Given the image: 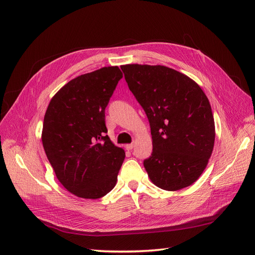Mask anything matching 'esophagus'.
Listing matches in <instances>:
<instances>
[{
	"label": "esophagus",
	"instance_id": "esophagus-1",
	"mask_svg": "<svg viewBox=\"0 0 255 255\" xmlns=\"http://www.w3.org/2000/svg\"><path fill=\"white\" fill-rule=\"evenodd\" d=\"M134 148V143H129V144H127L126 145V149L128 150V151H130Z\"/></svg>",
	"mask_w": 255,
	"mask_h": 255
}]
</instances>
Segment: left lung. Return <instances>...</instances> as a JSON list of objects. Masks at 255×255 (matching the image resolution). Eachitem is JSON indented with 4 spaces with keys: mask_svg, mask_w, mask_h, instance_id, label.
Returning <instances> with one entry per match:
<instances>
[{
    "mask_svg": "<svg viewBox=\"0 0 255 255\" xmlns=\"http://www.w3.org/2000/svg\"><path fill=\"white\" fill-rule=\"evenodd\" d=\"M129 90L150 122L153 152L143 161L151 182L175 191L202 174L214 149L210 101L187 75L166 66H121Z\"/></svg>",
    "mask_w": 255,
    "mask_h": 255,
    "instance_id": "obj_1",
    "label": "left lung"
}]
</instances>
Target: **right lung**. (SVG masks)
<instances>
[{"mask_svg":"<svg viewBox=\"0 0 255 255\" xmlns=\"http://www.w3.org/2000/svg\"><path fill=\"white\" fill-rule=\"evenodd\" d=\"M122 72L103 67L68 82L43 119V149L60 184L74 196L99 199L115 187L125 150L106 135L105 107Z\"/></svg>","mask_w":255,"mask_h":255,"instance_id":"right-lung-1","label":"right lung"}]
</instances>
